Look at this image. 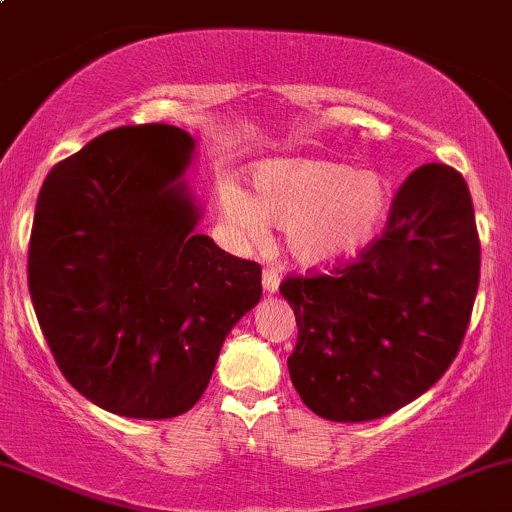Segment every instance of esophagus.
I'll list each match as a JSON object with an SVG mask.
<instances>
[{
  "label": "esophagus",
  "mask_w": 512,
  "mask_h": 512,
  "mask_svg": "<svg viewBox=\"0 0 512 512\" xmlns=\"http://www.w3.org/2000/svg\"><path fill=\"white\" fill-rule=\"evenodd\" d=\"M279 282H282V277H279L277 269L267 267L265 274H262V286H265L267 294H274V291L279 289Z\"/></svg>",
  "instance_id": "esophagus-1"
}]
</instances>
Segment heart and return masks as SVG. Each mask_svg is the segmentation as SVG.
<instances>
[{
  "label": "heart",
  "mask_w": 512,
  "mask_h": 512,
  "mask_svg": "<svg viewBox=\"0 0 512 512\" xmlns=\"http://www.w3.org/2000/svg\"><path fill=\"white\" fill-rule=\"evenodd\" d=\"M389 182L333 160L267 162L255 172V201L235 184L221 189L228 223L262 240L265 223L284 228L286 247L303 265H325L362 250L389 209Z\"/></svg>",
  "instance_id": "heart-1"
}]
</instances>
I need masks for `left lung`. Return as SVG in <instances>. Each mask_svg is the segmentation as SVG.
Returning a JSON list of instances; mask_svg holds the SVG:
<instances>
[{"mask_svg":"<svg viewBox=\"0 0 512 512\" xmlns=\"http://www.w3.org/2000/svg\"><path fill=\"white\" fill-rule=\"evenodd\" d=\"M479 272L464 177L437 162L418 167L357 260L279 286L299 328L286 364L301 401L335 423L384 418L415 401L462 347Z\"/></svg>","mask_w":512,"mask_h":512,"instance_id":"8db88e82","label":"left lung"}]
</instances>
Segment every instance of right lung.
<instances>
[{
	"label": "right lung",
	"instance_id": "1",
	"mask_svg": "<svg viewBox=\"0 0 512 512\" xmlns=\"http://www.w3.org/2000/svg\"><path fill=\"white\" fill-rule=\"evenodd\" d=\"M194 138L167 123L101 133L38 194L28 291L60 372L126 418L187 413L223 340L262 296V267L194 233Z\"/></svg>",
	"mask_w": 512,
	"mask_h": 512
}]
</instances>
